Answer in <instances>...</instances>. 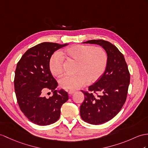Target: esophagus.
Wrapping results in <instances>:
<instances>
[{
    "instance_id": "esophagus-1",
    "label": "esophagus",
    "mask_w": 148,
    "mask_h": 148,
    "mask_svg": "<svg viewBox=\"0 0 148 148\" xmlns=\"http://www.w3.org/2000/svg\"><path fill=\"white\" fill-rule=\"evenodd\" d=\"M75 92V90H69V92H68V94L71 95V94H73V93H74Z\"/></svg>"
}]
</instances>
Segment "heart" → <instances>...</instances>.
I'll return each instance as SVG.
<instances>
[{"label": "heart", "instance_id": "1", "mask_svg": "<svg viewBox=\"0 0 148 148\" xmlns=\"http://www.w3.org/2000/svg\"><path fill=\"white\" fill-rule=\"evenodd\" d=\"M64 54L70 59L78 62L77 75H66L59 83L62 88L67 90H77L84 86L88 81L95 82L102 77L107 64V55L101 47L77 45L66 48ZM49 67L51 73L56 77L62 75L64 70V58L58 52L50 58Z\"/></svg>", "mask_w": 148, "mask_h": 148}]
</instances>
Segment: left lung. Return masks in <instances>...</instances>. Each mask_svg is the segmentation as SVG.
I'll list each match as a JSON object with an SVG mask.
<instances>
[{
	"label": "left lung",
	"mask_w": 148,
	"mask_h": 148,
	"mask_svg": "<svg viewBox=\"0 0 148 148\" xmlns=\"http://www.w3.org/2000/svg\"><path fill=\"white\" fill-rule=\"evenodd\" d=\"M82 43L100 45L107 55V66L102 76L89 86L90 92L82 90L85 99L80 109V116L85 122L93 125L102 124L113 119L124 106L130 74L124 55L116 46L102 39H93ZM97 92L101 95L96 96Z\"/></svg>",
	"instance_id": "left-lung-1"
}]
</instances>
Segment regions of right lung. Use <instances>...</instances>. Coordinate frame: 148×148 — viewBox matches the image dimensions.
<instances>
[{"mask_svg":"<svg viewBox=\"0 0 148 148\" xmlns=\"http://www.w3.org/2000/svg\"><path fill=\"white\" fill-rule=\"evenodd\" d=\"M68 44L45 42L27 50L17 63L14 89L21 111L29 120L39 125L55 123L59 119L61 107L68 100L63 90H56L58 83L51 73L49 62L53 54ZM50 89L48 99L42 92Z\"/></svg>","mask_w":148,"mask_h":148,"instance_id":"add662e5","label":"right lung"}]
</instances>
